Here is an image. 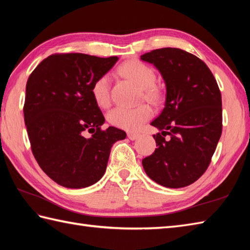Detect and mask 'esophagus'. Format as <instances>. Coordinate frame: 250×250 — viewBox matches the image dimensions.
Segmentation results:
<instances>
[{
    "label": "esophagus",
    "mask_w": 250,
    "mask_h": 250,
    "mask_svg": "<svg viewBox=\"0 0 250 250\" xmlns=\"http://www.w3.org/2000/svg\"><path fill=\"white\" fill-rule=\"evenodd\" d=\"M128 137L131 140V141H134L136 139H139L140 137V134L139 133H132V132H129L128 133Z\"/></svg>",
    "instance_id": "obj_1"
}]
</instances>
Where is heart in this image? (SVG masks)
<instances>
[{
    "instance_id": "1",
    "label": "heart",
    "mask_w": 250,
    "mask_h": 250,
    "mask_svg": "<svg viewBox=\"0 0 250 250\" xmlns=\"http://www.w3.org/2000/svg\"><path fill=\"white\" fill-rule=\"evenodd\" d=\"M121 76L130 79L142 88L144 98L158 102L161 98V91L156 82V73L150 66L139 60H132L122 63L117 68ZM91 94L94 102L100 107L108 106L110 101L109 78L107 75L98 77L92 83ZM152 116V109L148 104H140L134 107H115L108 115V122L116 126L128 131H137Z\"/></svg>"
}]
</instances>
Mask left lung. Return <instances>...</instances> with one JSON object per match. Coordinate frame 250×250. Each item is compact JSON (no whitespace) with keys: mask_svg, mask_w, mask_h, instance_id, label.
<instances>
[{"mask_svg":"<svg viewBox=\"0 0 250 250\" xmlns=\"http://www.w3.org/2000/svg\"><path fill=\"white\" fill-rule=\"evenodd\" d=\"M141 59L152 63L167 84L166 107L151 122L161 131L153 135L158 148L143 159V167L159 185L186 187L205 173L221 136L218 83L200 58L183 49H155Z\"/></svg>","mask_w":250,"mask_h":250,"instance_id":"1","label":"left lung"}]
</instances>
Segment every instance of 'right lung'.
<instances>
[{"label": "right lung", "mask_w": 250, "mask_h": 250, "mask_svg": "<svg viewBox=\"0 0 250 250\" xmlns=\"http://www.w3.org/2000/svg\"><path fill=\"white\" fill-rule=\"evenodd\" d=\"M117 57L78 52L55 54L31 73L25 87L24 122L41 168L66 188H84L103 176L110 148L125 139L105 118L91 94L93 82L107 73ZM89 131L93 135L86 138Z\"/></svg>", "instance_id": "1"}]
</instances>
